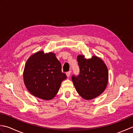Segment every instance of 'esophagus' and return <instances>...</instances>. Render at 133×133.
Masks as SVG:
<instances>
[{
	"instance_id": "34e87169",
	"label": "esophagus",
	"mask_w": 133,
	"mask_h": 133,
	"mask_svg": "<svg viewBox=\"0 0 133 133\" xmlns=\"http://www.w3.org/2000/svg\"><path fill=\"white\" fill-rule=\"evenodd\" d=\"M70 74H71V71H69L66 72V75H67V77H69L70 76Z\"/></svg>"
}]
</instances>
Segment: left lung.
<instances>
[{
	"instance_id": "obj_1",
	"label": "left lung",
	"mask_w": 133,
	"mask_h": 133,
	"mask_svg": "<svg viewBox=\"0 0 133 133\" xmlns=\"http://www.w3.org/2000/svg\"><path fill=\"white\" fill-rule=\"evenodd\" d=\"M79 74L71 77L78 93L85 99H92L102 93L108 82L109 72L103 61L96 56L90 59L77 57Z\"/></svg>"
}]
</instances>
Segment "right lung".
Listing matches in <instances>:
<instances>
[{
  "label": "right lung",
  "mask_w": 133,
  "mask_h": 133,
  "mask_svg": "<svg viewBox=\"0 0 133 133\" xmlns=\"http://www.w3.org/2000/svg\"><path fill=\"white\" fill-rule=\"evenodd\" d=\"M61 69L55 54L37 52L30 56L25 64V86L34 96L42 99H51L58 93L62 82L67 78Z\"/></svg>",
  "instance_id": "obj_1"
}]
</instances>
